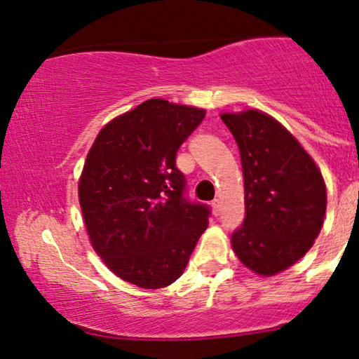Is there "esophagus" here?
Masks as SVG:
<instances>
[{
  "label": "esophagus",
  "instance_id": "esophagus-1",
  "mask_svg": "<svg viewBox=\"0 0 359 359\" xmlns=\"http://www.w3.org/2000/svg\"><path fill=\"white\" fill-rule=\"evenodd\" d=\"M212 209H214V214L219 215L220 210H222V205H220V201L219 199H214L212 201Z\"/></svg>",
  "mask_w": 359,
  "mask_h": 359
}]
</instances>
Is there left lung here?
<instances>
[{
    "instance_id": "obj_1",
    "label": "left lung",
    "mask_w": 359,
    "mask_h": 359,
    "mask_svg": "<svg viewBox=\"0 0 359 359\" xmlns=\"http://www.w3.org/2000/svg\"><path fill=\"white\" fill-rule=\"evenodd\" d=\"M240 150L245 219L232 248L252 271L273 276L302 258L320 232L327 189L317 165L273 117L222 114Z\"/></svg>"
}]
</instances>
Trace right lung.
<instances>
[{
    "instance_id": "1",
    "label": "right lung",
    "mask_w": 359,
    "mask_h": 359,
    "mask_svg": "<svg viewBox=\"0 0 359 359\" xmlns=\"http://www.w3.org/2000/svg\"><path fill=\"white\" fill-rule=\"evenodd\" d=\"M204 109L149 100L111 121L93 144L78 184L96 253L139 287H166L181 276L208 227L210 208L189 199L176 166L181 144Z\"/></svg>"
}]
</instances>
